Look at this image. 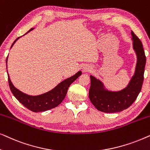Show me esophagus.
<instances>
[{
	"instance_id": "34e87169",
	"label": "esophagus",
	"mask_w": 150,
	"mask_h": 150,
	"mask_svg": "<svg viewBox=\"0 0 150 150\" xmlns=\"http://www.w3.org/2000/svg\"><path fill=\"white\" fill-rule=\"evenodd\" d=\"M91 67L89 66V65H85V66L83 67V71H84V72H85V71H89L91 70Z\"/></svg>"
}]
</instances>
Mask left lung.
Here are the masks:
<instances>
[{"label": "left lung", "mask_w": 150, "mask_h": 150, "mask_svg": "<svg viewBox=\"0 0 150 150\" xmlns=\"http://www.w3.org/2000/svg\"><path fill=\"white\" fill-rule=\"evenodd\" d=\"M133 48L137 54V62L134 74L125 89L119 91H110L104 89L100 80L90 76L91 87L89 91L90 101L100 111L104 112H121L132 105L142 88L146 57L141 40L131 31Z\"/></svg>", "instance_id": "8db88e82"}]
</instances>
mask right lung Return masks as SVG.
I'll return each instance as SVG.
<instances>
[{
  "mask_svg": "<svg viewBox=\"0 0 150 150\" xmlns=\"http://www.w3.org/2000/svg\"><path fill=\"white\" fill-rule=\"evenodd\" d=\"M33 29V28H30L28 32ZM19 38L20 37L14 41L11 45V47ZM7 62V58L6 59V63ZM81 74L82 72L81 71H78L76 74L71 77H69L59 83L57 87H55L51 91L42 94V95L35 96L27 95V94L22 93L20 90L16 89L12 84L9 74H8V81H9V87L12 93L20 103L33 112H43L57 107V106L59 105L64 100L69 86Z\"/></svg>",
  "mask_w": 150,
  "mask_h": 150,
  "instance_id": "add662e5",
  "label": "right lung"
}]
</instances>
